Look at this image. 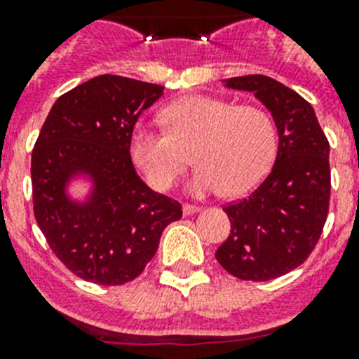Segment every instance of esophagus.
<instances>
[{
  "label": "esophagus",
  "mask_w": 359,
  "mask_h": 359,
  "mask_svg": "<svg viewBox=\"0 0 359 359\" xmlns=\"http://www.w3.org/2000/svg\"><path fill=\"white\" fill-rule=\"evenodd\" d=\"M196 212H199V207H196V205H190V203H185V205H183V214L185 215H192L196 214Z\"/></svg>",
  "instance_id": "esophagus-1"
}]
</instances>
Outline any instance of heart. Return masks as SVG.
<instances>
[{"mask_svg": "<svg viewBox=\"0 0 359 359\" xmlns=\"http://www.w3.org/2000/svg\"><path fill=\"white\" fill-rule=\"evenodd\" d=\"M161 122L165 131L136 128L129 145L135 165L156 190L174 187L194 150L199 170L190 182L192 194L223 190L239 198L261 185L277 156V128L262 107L189 95L165 107Z\"/></svg>", "mask_w": 359, "mask_h": 359, "instance_id": "heart-1", "label": "heart"}]
</instances>
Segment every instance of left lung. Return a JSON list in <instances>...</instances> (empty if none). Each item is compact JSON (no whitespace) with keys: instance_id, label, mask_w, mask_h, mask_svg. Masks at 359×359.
Returning <instances> with one entry per match:
<instances>
[{"instance_id":"obj_1","label":"left lung","mask_w":359,"mask_h":359,"mask_svg":"<svg viewBox=\"0 0 359 359\" xmlns=\"http://www.w3.org/2000/svg\"><path fill=\"white\" fill-rule=\"evenodd\" d=\"M252 91L273 115L278 151L273 169L246 198L228 203L230 236L215 252L228 273L264 282L290 273L315 250L329 214V140L306 98L266 75L226 81Z\"/></svg>"}]
</instances>
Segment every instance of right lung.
Returning <instances> with one entry per match:
<instances>
[{
  "instance_id": "1",
  "label": "right lung",
  "mask_w": 359,
  "mask_h": 359,
  "mask_svg": "<svg viewBox=\"0 0 359 359\" xmlns=\"http://www.w3.org/2000/svg\"><path fill=\"white\" fill-rule=\"evenodd\" d=\"M161 93V86L120 75L91 79L57 98L32 151L34 215L44 239L73 275L98 286L135 280L165 226L183 215L176 199L142 182L129 152L136 120ZM77 170L95 180L84 205L64 194Z\"/></svg>"
}]
</instances>
